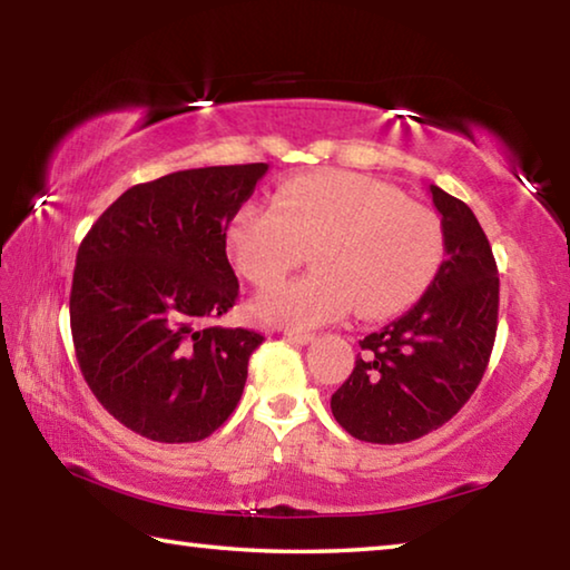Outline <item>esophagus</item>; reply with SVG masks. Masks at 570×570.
Here are the masks:
<instances>
[{
	"label": "esophagus",
	"mask_w": 570,
	"mask_h": 570,
	"mask_svg": "<svg viewBox=\"0 0 570 570\" xmlns=\"http://www.w3.org/2000/svg\"><path fill=\"white\" fill-rule=\"evenodd\" d=\"M284 336L288 342H296V344H312L314 342V334H308V332H284Z\"/></svg>",
	"instance_id": "esophagus-1"
}]
</instances>
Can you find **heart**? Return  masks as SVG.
Listing matches in <instances>:
<instances>
[{
	"label": "heart",
	"mask_w": 570,
	"mask_h": 570,
	"mask_svg": "<svg viewBox=\"0 0 570 570\" xmlns=\"http://www.w3.org/2000/svg\"><path fill=\"white\" fill-rule=\"evenodd\" d=\"M272 206H244L230 218V264L254 286H272L308 250L314 272L254 298L250 312L264 324L306 330L340 320L352 304L364 320H387L428 292L445 256L430 208L360 173L288 178Z\"/></svg>",
	"instance_id": "1"
}]
</instances>
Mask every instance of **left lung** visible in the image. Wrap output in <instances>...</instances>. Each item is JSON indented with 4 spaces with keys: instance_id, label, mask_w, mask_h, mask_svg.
I'll return each mask as SVG.
<instances>
[{
    "instance_id": "1",
    "label": "left lung",
    "mask_w": 570,
    "mask_h": 570,
    "mask_svg": "<svg viewBox=\"0 0 570 570\" xmlns=\"http://www.w3.org/2000/svg\"><path fill=\"white\" fill-rule=\"evenodd\" d=\"M445 236L435 282L397 322L366 334L332 414L377 445L417 440L455 417L485 374L498 330V266L485 230L460 198L430 186Z\"/></svg>"
}]
</instances>
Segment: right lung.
Listing matches in <instances>:
<instances>
[{"instance_id":"obj_1","label":"right lung","mask_w":570,"mask_h":570,"mask_svg":"<svg viewBox=\"0 0 570 570\" xmlns=\"http://www.w3.org/2000/svg\"><path fill=\"white\" fill-rule=\"evenodd\" d=\"M266 163L168 173L122 193L77 248L70 326L82 377L115 420L198 442L244 394L248 330L204 326L238 298L226 228Z\"/></svg>"}]
</instances>
